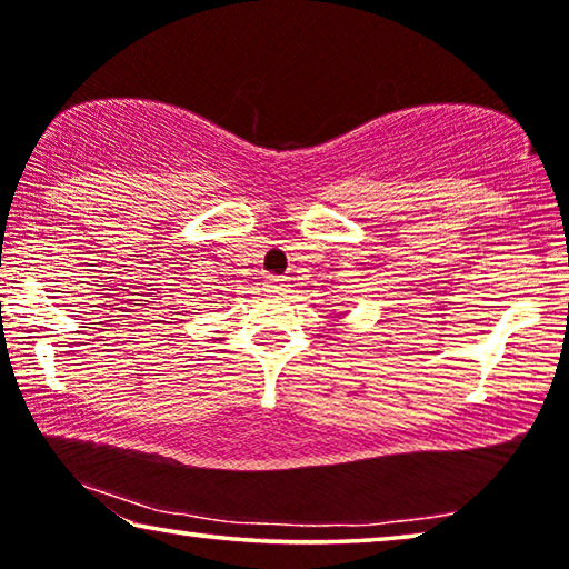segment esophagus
<instances>
[{"mask_svg":"<svg viewBox=\"0 0 569 569\" xmlns=\"http://www.w3.org/2000/svg\"><path fill=\"white\" fill-rule=\"evenodd\" d=\"M288 288L286 278H278V276H268V283H266V291L268 293H283Z\"/></svg>","mask_w":569,"mask_h":569,"instance_id":"esophagus-1","label":"esophagus"}]
</instances>
